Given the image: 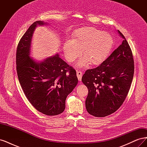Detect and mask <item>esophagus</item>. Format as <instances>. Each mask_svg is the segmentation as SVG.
<instances>
[{
    "label": "esophagus",
    "instance_id": "1",
    "mask_svg": "<svg viewBox=\"0 0 147 147\" xmlns=\"http://www.w3.org/2000/svg\"><path fill=\"white\" fill-rule=\"evenodd\" d=\"M82 75H83V74H82L81 71H79V70L77 71V77H78V79L79 81H81Z\"/></svg>",
    "mask_w": 147,
    "mask_h": 147
}]
</instances>
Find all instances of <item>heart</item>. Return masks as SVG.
I'll return each mask as SVG.
<instances>
[{
	"instance_id": "heart-1",
	"label": "heart",
	"mask_w": 147,
	"mask_h": 147,
	"mask_svg": "<svg viewBox=\"0 0 147 147\" xmlns=\"http://www.w3.org/2000/svg\"><path fill=\"white\" fill-rule=\"evenodd\" d=\"M73 40H68L64 44V55L69 62L78 57L82 51L84 59L78 65L84 66L90 63L98 65L102 63L112 51L114 38L110 34L92 27L79 29L73 34Z\"/></svg>"
}]
</instances>
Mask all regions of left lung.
<instances>
[{"mask_svg":"<svg viewBox=\"0 0 147 147\" xmlns=\"http://www.w3.org/2000/svg\"><path fill=\"white\" fill-rule=\"evenodd\" d=\"M122 43L103 63L87 70L82 80L88 90L86 99L88 112L105 117L121 106L130 90L134 73V62L130 46L123 34Z\"/></svg>","mask_w":147,"mask_h":147,"instance_id":"1","label":"left lung"}]
</instances>
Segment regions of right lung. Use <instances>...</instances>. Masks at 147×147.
<instances>
[{
	"label": "right lung",
	"instance_id": "add662e5",
	"mask_svg": "<svg viewBox=\"0 0 147 147\" xmlns=\"http://www.w3.org/2000/svg\"><path fill=\"white\" fill-rule=\"evenodd\" d=\"M35 21L18 44L16 64L18 77L30 103L38 112L48 116L59 115L65 107V99L77 85L75 70L58 55L37 63L29 56L31 39L37 25Z\"/></svg>",
	"mask_w": 147,
	"mask_h": 147
}]
</instances>
